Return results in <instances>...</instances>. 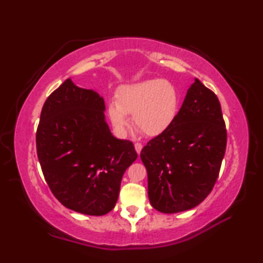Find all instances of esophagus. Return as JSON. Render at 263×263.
<instances>
[{
    "label": "esophagus",
    "mask_w": 263,
    "mask_h": 263,
    "mask_svg": "<svg viewBox=\"0 0 263 263\" xmlns=\"http://www.w3.org/2000/svg\"><path fill=\"white\" fill-rule=\"evenodd\" d=\"M135 148H136V151H137V153L140 154L141 149H142V145L140 144V142H136V144H135Z\"/></svg>",
    "instance_id": "1"
}]
</instances>
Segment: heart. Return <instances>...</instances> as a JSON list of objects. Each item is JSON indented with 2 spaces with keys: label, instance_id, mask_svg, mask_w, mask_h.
Here are the masks:
<instances>
[{
  "label": "heart",
  "instance_id": "1",
  "mask_svg": "<svg viewBox=\"0 0 263 263\" xmlns=\"http://www.w3.org/2000/svg\"><path fill=\"white\" fill-rule=\"evenodd\" d=\"M181 105L177 87L168 80H146L119 88L116 102L108 106L114 127L124 133L128 127V116L140 132L157 137L175 122Z\"/></svg>",
  "mask_w": 263,
  "mask_h": 263
}]
</instances>
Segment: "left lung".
Here are the masks:
<instances>
[{"mask_svg": "<svg viewBox=\"0 0 263 263\" xmlns=\"http://www.w3.org/2000/svg\"><path fill=\"white\" fill-rule=\"evenodd\" d=\"M226 140L218 97L196 79L173 125L141 149L155 210L176 213L202 203L219 175Z\"/></svg>", "mask_w": 263, "mask_h": 263, "instance_id": "1", "label": "left lung"}]
</instances>
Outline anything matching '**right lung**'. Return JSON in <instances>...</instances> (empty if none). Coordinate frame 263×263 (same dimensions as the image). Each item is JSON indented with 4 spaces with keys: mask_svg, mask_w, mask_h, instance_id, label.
Instances as JSON below:
<instances>
[{
    "mask_svg": "<svg viewBox=\"0 0 263 263\" xmlns=\"http://www.w3.org/2000/svg\"><path fill=\"white\" fill-rule=\"evenodd\" d=\"M94 90L67 79L47 97L35 133L45 181L62 205L103 216L116 205L122 177L137 159L130 140L115 138Z\"/></svg>",
    "mask_w": 263,
    "mask_h": 263,
    "instance_id": "right-lung-1",
    "label": "right lung"
}]
</instances>
